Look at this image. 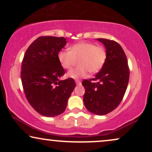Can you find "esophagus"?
Masks as SVG:
<instances>
[{"mask_svg": "<svg viewBox=\"0 0 152 152\" xmlns=\"http://www.w3.org/2000/svg\"><path fill=\"white\" fill-rule=\"evenodd\" d=\"M80 83H80V80H76V85H80Z\"/></svg>", "mask_w": 152, "mask_h": 152, "instance_id": "obj_1", "label": "esophagus"}]
</instances>
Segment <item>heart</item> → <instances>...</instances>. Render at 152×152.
<instances>
[{
  "mask_svg": "<svg viewBox=\"0 0 152 152\" xmlns=\"http://www.w3.org/2000/svg\"><path fill=\"white\" fill-rule=\"evenodd\" d=\"M79 59V67L67 73L69 78L78 79L88 77L90 72L100 71L107 60L106 49L90 42H79L71 46L70 50H62L58 53V60L65 69H70Z\"/></svg>",
  "mask_w": 152,
  "mask_h": 152,
  "instance_id": "obj_1",
  "label": "heart"
}]
</instances>
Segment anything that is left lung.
<instances>
[{
  "instance_id": "1",
  "label": "left lung",
  "mask_w": 152,
  "mask_h": 152,
  "mask_svg": "<svg viewBox=\"0 0 152 152\" xmlns=\"http://www.w3.org/2000/svg\"><path fill=\"white\" fill-rule=\"evenodd\" d=\"M97 39L106 48L107 60L95 78L85 79L82 85L86 90L83 102L86 109L102 116L114 110L122 101L129 81L130 70L121 46L112 40Z\"/></svg>"
}]
</instances>
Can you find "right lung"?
Listing matches in <instances>:
<instances>
[{
  "label": "right lung",
  "mask_w": 152,
  "mask_h": 152,
  "mask_svg": "<svg viewBox=\"0 0 152 152\" xmlns=\"http://www.w3.org/2000/svg\"><path fill=\"white\" fill-rule=\"evenodd\" d=\"M66 38L41 36L26 50L21 79L26 99L38 113L47 117L62 114L76 87L74 78L59 80L65 71L58 60Z\"/></svg>",
  "instance_id": "add662e5"
}]
</instances>
